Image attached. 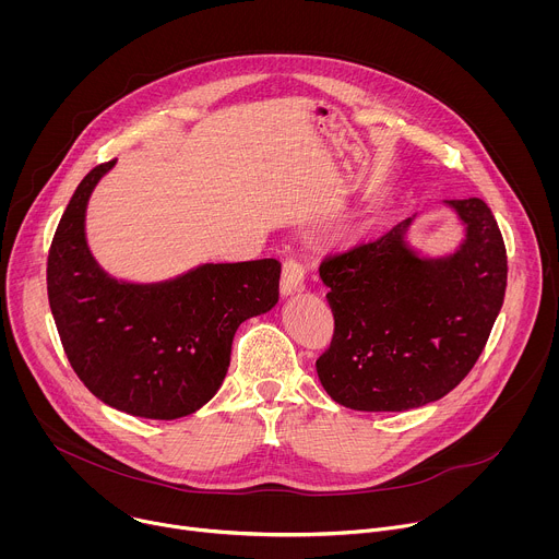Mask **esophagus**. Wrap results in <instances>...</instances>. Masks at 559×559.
<instances>
[{
	"mask_svg": "<svg viewBox=\"0 0 559 559\" xmlns=\"http://www.w3.org/2000/svg\"><path fill=\"white\" fill-rule=\"evenodd\" d=\"M302 289H305V267L298 261L287 259L283 263L281 292H283V296H292V294H298Z\"/></svg>",
	"mask_w": 559,
	"mask_h": 559,
	"instance_id": "esophagus-1",
	"label": "esophagus"
}]
</instances>
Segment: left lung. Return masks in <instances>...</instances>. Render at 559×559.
<instances>
[{
  "mask_svg": "<svg viewBox=\"0 0 559 559\" xmlns=\"http://www.w3.org/2000/svg\"><path fill=\"white\" fill-rule=\"evenodd\" d=\"M460 246L427 257L407 241L416 216L321 263L334 338L316 360L332 401L356 412H409L440 401L480 358L502 309L507 250L483 199L444 201Z\"/></svg>",
  "mask_w": 559,
  "mask_h": 559,
  "instance_id": "left-lung-1",
  "label": "left lung"
}]
</instances>
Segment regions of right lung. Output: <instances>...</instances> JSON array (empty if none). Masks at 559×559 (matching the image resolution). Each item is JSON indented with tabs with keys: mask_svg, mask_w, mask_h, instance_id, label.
<instances>
[{
	"mask_svg": "<svg viewBox=\"0 0 559 559\" xmlns=\"http://www.w3.org/2000/svg\"><path fill=\"white\" fill-rule=\"evenodd\" d=\"M115 162L76 186L48 254V300L63 352L91 393L150 420L194 414L223 384L243 321L278 302L281 263H203L158 283L110 276L86 241V207Z\"/></svg>",
	"mask_w": 559,
	"mask_h": 559,
	"instance_id": "right-lung-1",
	"label": "right lung"
}]
</instances>
